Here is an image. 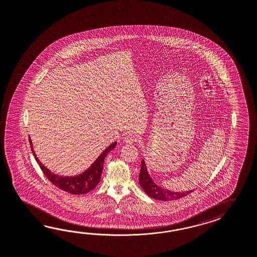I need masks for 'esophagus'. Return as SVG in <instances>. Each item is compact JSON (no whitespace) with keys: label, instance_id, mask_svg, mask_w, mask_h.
<instances>
[{"label":"esophagus","instance_id":"1","mask_svg":"<svg viewBox=\"0 0 257 257\" xmlns=\"http://www.w3.org/2000/svg\"><path fill=\"white\" fill-rule=\"evenodd\" d=\"M138 140V138H137L135 135H132V134H129V135H127V136H125V137L123 138V141H124L125 143H127V144L136 143Z\"/></svg>","mask_w":257,"mask_h":257}]
</instances>
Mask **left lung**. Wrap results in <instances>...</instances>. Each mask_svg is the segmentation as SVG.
I'll use <instances>...</instances> for the list:
<instances>
[{
  "label": "left lung",
  "instance_id": "8db88e82",
  "mask_svg": "<svg viewBox=\"0 0 257 257\" xmlns=\"http://www.w3.org/2000/svg\"><path fill=\"white\" fill-rule=\"evenodd\" d=\"M139 183L141 188H143L145 193L155 200H164V201L178 200L192 192V190L186 191V192H174V191H170L168 189H164L160 186H157L148 173L144 160L141 162V169L139 173Z\"/></svg>",
  "mask_w": 257,
  "mask_h": 257
}]
</instances>
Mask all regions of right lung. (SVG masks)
I'll return each instance as SVG.
<instances>
[{
    "mask_svg": "<svg viewBox=\"0 0 257 257\" xmlns=\"http://www.w3.org/2000/svg\"><path fill=\"white\" fill-rule=\"evenodd\" d=\"M29 140H30V143L32 144L31 138H29ZM115 146H116V142L107 147L106 150L101 153L100 156L96 159V161H94V163L84 173L76 176H70V177L59 176V175H55L54 173H51L50 171L38 160L36 154L33 151L32 145V151L41 169L53 185H55L57 188H60L61 190H64L70 194L80 195L87 193L98 185V183L100 181L101 174L103 171L104 160L107 155V153L112 151Z\"/></svg>",
    "mask_w": 257,
    "mask_h": 257,
    "instance_id": "1",
    "label": "right lung"
}]
</instances>
